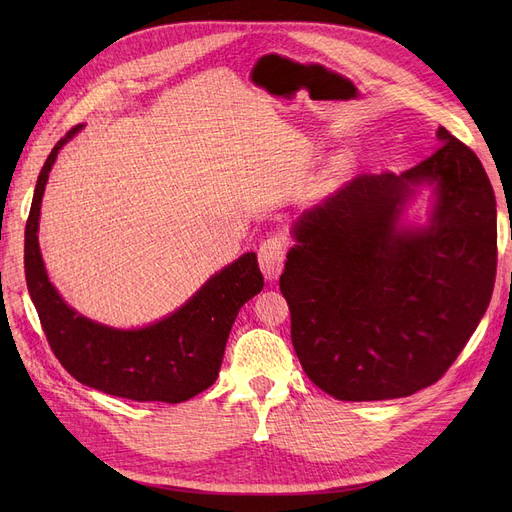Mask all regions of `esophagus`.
Returning a JSON list of instances; mask_svg holds the SVG:
<instances>
[{
    "label": "esophagus",
    "instance_id": "obj_1",
    "mask_svg": "<svg viewBox=\"0 0 512 512\" xmlns=\"http://www.w3.org/2000/svg\"><path fill=\"white\" fill-rule=\"evenodd\" d=\"M288 249V238L284 234H274L265 238L259 247V267L265 280H276L284 267Z\"/></svg>",
    "mask_w": 512,
    "mask_h": 512
}]
</instances>
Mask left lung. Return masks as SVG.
I'll use <instances>...</instances> for the list:
<instances>
[{
  "instance_id": "8db88e82",
  "label": "left lung",
  "mask_w": 512,
  "mask_h": 512,
  "mask_svg": "<svg viewBox=\"0 0 512 512\" xmlns=\"http://www.w3.org/2000/svg\"><path fill=\"white\" fill-rule=\"evenodd\" d=\"M402 174H359L305 211L280 290L309 380L338 400H390L436 384L486 313L496 280V197L477 155L440 126ZM437 205L400 229L419 185Z\"/></svg>"
}]
</instances>
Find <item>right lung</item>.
Wrapping results in <instances>:
<instances>
[{"instance_id": "1", "label": "right lung", "mask_w": 512, "mask_h": 512, "mask_svg": "<svg viewBox=\"0 0 512 512\" xmlns=\"http://www.w3.org/2000/svg\"><path fill=\"white\" fill-rule=\"evenodd\" d=\"M83 124L66 132L41 168L24 230V276L53 355L74 380L137 402H184L218 378L234 319L263 288L255 253L211 276L172 315L139 330L107 328L68 307L47 278L39 251V213L60 149Z\"/></svg>"}]
</instances>
